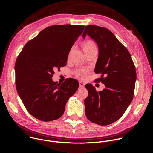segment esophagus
Wrapping results in <instances>:
<instances>
[{"label":"esophagus","mask_w":153,"mask_h":153,"mask_svg":"<svg viewBox=\"0 0 153 153\" xmlns=\"http://www.w3.org/2000/svg\"><path fill=\"white\" fill-rule=\"evenodd\" d=\"M79 86L80 87V88H84L85 86V83L82 82V81H79Z\"/></svg>","instance_id":"34e87169"}]
</instances>
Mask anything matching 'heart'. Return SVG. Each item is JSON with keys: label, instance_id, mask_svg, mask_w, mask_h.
Instances as JSON below:
<instances>
[{"label": "heart", "instance_id": "obj_1", "mask_svg": "<svg viewBox=\"0 0 153 153\" xmlns=\"http://www.w3.org/2000/svg\"><path fill=\"white\" fill-rule=\"evenodd\" d=\"M82 48L84 52L86 54L94 50H96V46L94 42L91 40H87L82 43ZM77 76L82 79L85 78L87 74V70L85 69L80 70L77 72Z\"/></svg>", "mask_w": 153, "mask_h": 153}]
</instances>
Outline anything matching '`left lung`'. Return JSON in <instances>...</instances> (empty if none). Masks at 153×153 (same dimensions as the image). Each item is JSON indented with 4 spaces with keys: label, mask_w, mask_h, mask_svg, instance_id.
Here are the masks:
<instances>
[{
    "label": "left lung",
    "mask_w": 153,
    "mask_h": 153,
    "mask_svg": "<svg viewBox=\"0 0 153 153\" xmlns=\"http://www.w3.org/2000/svg\"><path fill=\"white\" fill-rule=\"evenodd\" d=\"M88 35L97 43L99 57L94 69L96 79L105 88L97 92L91 84L85 85L88 96L84 100L86 118L99 125L119 120L132 102L136 80V68L127 48L107 28L86 26L83 37Z\"/></svg>",
    "instance_id": "left-lung-1"
}]
</instances>
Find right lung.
I'll return each instance as SVG.
<instances>
[{"label": "right lung", "mask_w": 153, "mask_h": 153, "mask_svg": "<svg viewBox=\"0 0 153 153\" xmlns=\"http://www.w3.org/2000/svg\"><path fill=\"white\" fill-rule=\"evenodd\" d=\"M83 25L48 27L28 41L15 63L17 93L28 113L44 122L63 114L69 98L77 90L79 82L72 78L62 83L52 80L54 70L67 65L68 54L82 34Z\"/></svg>", "instance_id": "1"}]
</instances>
